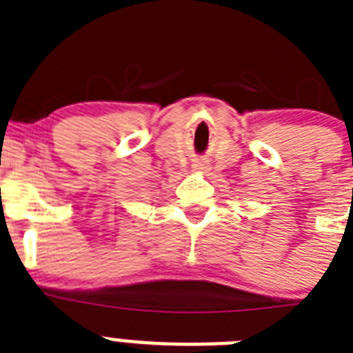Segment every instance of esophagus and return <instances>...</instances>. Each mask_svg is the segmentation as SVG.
Instances as JSON below:
<instances>
[{
  "label": "esophagus",
  "mask_w": 353,
  "mask_h": 353,
  "mask_svg": "<svg viewBox=\"0 0 353 353\" xmlns=\"http://www.w3.org/2000/svg\"><path fill=\"white\" fill-rule=\"evenodd\" d=\"M192 168H194L196 171H205V170H207V162H205V161H194Z\"/></svg>",
  "instance_id": "34e87169"
}]
</instances>
